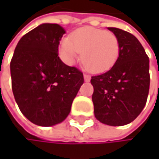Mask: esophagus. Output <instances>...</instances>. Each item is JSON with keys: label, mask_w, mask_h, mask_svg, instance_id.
Here are the masks:
<instances>
[{"label": "esophagus", "mask_w": 159, "mask_h": 159, "mask_svg": "<svg viewBox=\"0 0 159 159\" xmlns=\"http://www.w3.org/2000/svg\"><path fill=\"white\" fill-rule=\"evenodd\" d=\"M84 79L85 82H89L90 79H91V77H90V75H88L84 74Z\"/></svg>", "instance_id": "obj_1"}]
</instances>
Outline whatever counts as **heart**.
I'll return each mask as SVG.
<instances>
[{
  "label": "heart",
  "mask_w": 159,
  "mask_h": 159,
  "mask_svg": "<svg viewBox=\"0 0 159 159\" xmlns=\"http://www.w3.org/2000/svg\"><path fill=\"white\" fill-rule=\"evenodd\" d=\"M60 55L67 64H74L82 52V61L92 73H102L115 64L120 54V42L110 31L85 26L75 30L60 44Z\"/></svg>",
  "instance_id": "1"
}]
</instances>
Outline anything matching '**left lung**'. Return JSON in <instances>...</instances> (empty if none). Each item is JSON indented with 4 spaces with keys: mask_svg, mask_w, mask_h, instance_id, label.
I'll use <instances>...</instances> for the list:
<instances>
[{
    "mask_svg": "<svg viewBox=\"0 0 159 159\" xmlns=\"http://www.w3.org/2000/svg\"><path fill=\"white\" fill-rule=\"evenodd\" d=\"M120 42L117 61L108 72L92 76L95 117L111 126L134 120L145 106L150 84L149 59L142 44L132 34L108 27Z\"/></svg>",
    "mask_w": 159,
    "mask_h": 159,
    "instance_id": "8db88e82",
    "label": "left lung"
}]
</instances>
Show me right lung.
I'll list each match as a JSON object with an SVG mask.
<instances>
[{"label":"right lung","instance_id":"add662e5","mask_svg":"<svg viewBox=\"0 0 159 159\" xmlns=\"http://www.w3.org/2000/svg\"><path fill=\"white\" fill-rule=\"evenodd\" d=\"M65 30L58 24H41L16 45L10 70L12 89L24 116L39 126L62 122L84 84L83 74L58 56Z\"/></svg>","mask_w":159,"mask_h":159}]
</instances>
